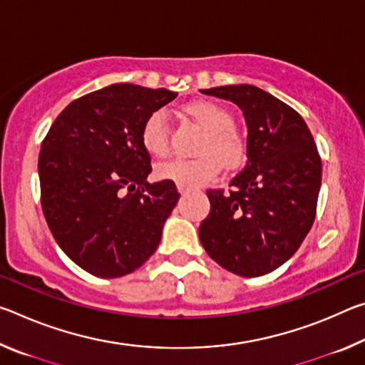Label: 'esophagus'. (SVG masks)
<instances>
[{"label":"esophagus","mask_w":365,"mask_h":365,"mask_svg":"<svg viewBox=\"0 0 365 365\" xmlns=\"http://www.w3.org/2000/svg\"><path fill=\"white\" fill-rule=\"evenodd\" d=\"M178 191H180L182 195H185V193H188L190 190H188V188H185V187H178Z\"/></svg>","instance_id":"34e87169"}]
</instances>
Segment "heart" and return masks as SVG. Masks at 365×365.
I'll list each match as a JSON object with an SVG mask.
<instances>
[{"label":"heart","instance_id":"obj_1","mask_svg":"<svg viewBox=\"0 0 365 365\" xmlns=\"http://www.w3.org/2000/svg\"><path fill=\"white\" fill-rule=\"evenodd\" d=\"M191 120H195L205 133L197 145L200 156L164 160L156 168L160 180L174 182L177 187L196 188L211 182L220 170V163L227 169L240 168L246 159V140L232 123V113L222 104L209 100L191 101L183 108ZM141 145L153 156L168 153V123L163 110H154L146 117L141 127Z\"/></svg>","mask_w":365,"mask_h":365}]
</instances>
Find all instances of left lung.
Returning <instances> with one entry per match:
<instances>
[{
  "label": "left lung",
  "instance_id": "left-lung-1",
  "mask_svg": "<svg viewBox=\"0 0 365 365\" xmlns=\"http://www.w3.org/2000/svg\"><path fill=\"white\" fill-rule=\"evenodd\" d=\"M201 93L243 110L246 165L230 193L209 190L211 211L200 242L220 267L259 277L292 257L316 219L322 160L312 133L293 108L255 85H227Z\"/></svg>",
  "mask_w": 365,
  "mask_h": 365
}]
</instances>
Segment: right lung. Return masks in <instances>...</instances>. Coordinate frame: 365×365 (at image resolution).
<instances>
[{"instance_id":"add662e5","label":"right lung","mask_w":365,"mask_h":365,"mask_svg":"<svg viewBox=\"0 0 365 365\" xmlns=\"http://www.w3.org/2000/svg\"><path fill=\"white\" fill-rule=\"evenodd\" d=\"M175 91L114 83L72 101L41 143V207L54 240L78 267L117 279L143 265L180 193L148 183L141 127Z\"/></svg>"}]
</instances>
